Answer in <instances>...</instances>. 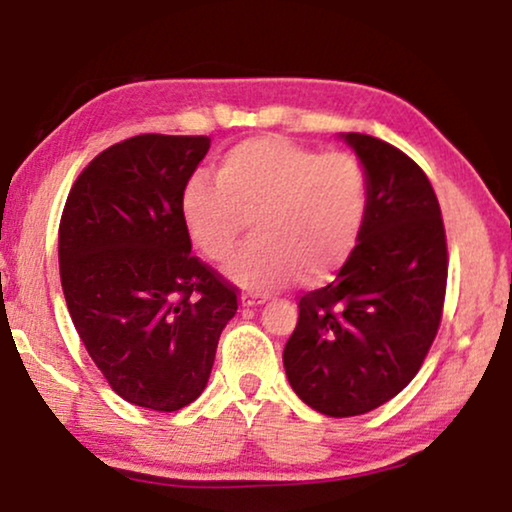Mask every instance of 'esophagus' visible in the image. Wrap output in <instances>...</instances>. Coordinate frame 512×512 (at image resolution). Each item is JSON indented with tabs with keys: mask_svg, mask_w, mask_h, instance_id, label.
I'll list each match as a JSON object with an SVG mask.
<instances>
[{
	"mask_svg": "<svg viewBox=\"0 0 512 512\" xmlns=\"http://www.w3.org/2000/svg\"><path fill=\"white\" fill-rule=\"evenodd\" d=\"M265 300H268V296H256V293H242L240 303H242V307H254V305H263Z\"/></svg>",
	"mask_w": 512,
	"mask_h": 512,
	"instance_id": "1",
	"label": "esophagus"
}]
</instances>
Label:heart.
I'll use <instances>...</instances> for the list:
<instances>
[{"instance_id":"1","label":"heart","mask_w":512,"mask_h":512,"mask_svg":"<svg viewBox=\"0 0 512 512\" xmlns=\"http://www.w3.org/2000/svg\"><path fill=\"white\" fill-rule=\"evenodd\" d=\"M181 219L209 261H228L247 219L254 242L228 265L249 291H272L300 277L328 282L352 254L368 207V177L345 151L319 153L284 137L235 144L216 163V184L186 181Z\"/></svg>"}]
</instances>
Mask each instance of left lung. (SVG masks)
Here are the masks:
<instances>
[{
  "label": "left lung",
  "mask_w": 512,
  "mask_h": 512,
  "mask_svg": "<svg viewBox=\"0 0 512 512\" xmlns=\"http://www.w3.org/2000/svg\"><path fill=\"white\" fill-rule=\"evenodd\" d=\"M368 177L359 244L338 277L298 303L284 347L293 391L321 415L354 417L408 387L436 340L447 240L429 177L382 139L347 132Z\"/></svg>",
  "instance_id": "8db88e82"
}]
</instances>
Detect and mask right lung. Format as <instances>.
Listing matches in <instances>:
<instances>
[{"instance_id": "right-lung-1", "label": "right lung", "mask_w": 512, "mask_h": 512, "mask_svg": "<svg viewBox=\"0 0 512 512\" xmlns=\"http://www.w3.org/2000/svg\"><path fill=\"white\" fill-rule=\"evenodd\" d=\"M209 137L137 135L74 181L58 233L74 328L118 396L174 412L207 387L237 289L191 254L181 191Z\"/></svg>"}]
</instances>
